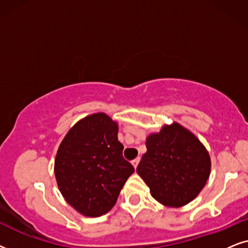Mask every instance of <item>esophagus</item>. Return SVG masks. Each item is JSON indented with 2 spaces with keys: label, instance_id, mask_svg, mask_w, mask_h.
Wrapping results in <instances>:
<instances>
[{
  "label": "esophagus",
  "instance_id": "esophagus-1",
  "mask_svg": "<svg viewBox=\"0 0 248 248\" xmlns=\"http://www.w3.org/2000/svg\"><path fill=\"white\" fill-rule=\"evenodd\" d=\"M140 157H137V158H135V160L133 161V162H131V163H133V166H134L135 169H136L137 166H138V163H140Z\"/></svg>",
  "mask_w": 248,
  "mask_h": 248
}]
</instances>
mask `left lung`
<instances>
[{"label": "left lung", "mask_w": 248, "mask_h": 248, "mask_svg": "<svg viewBox=\"0 0 248 248\" xmlns=\"http://www.w3.org/2000/svg\"><path fill=\"white\" fill-rule=\"evenodd\" d=\"M146 148L137 173L157 202L180 207L199 195L210 177L211 158L195 135L177 122L164 124L148 135Z\"/></svg>", "instance_id": "8db88e82"}]
</instances>
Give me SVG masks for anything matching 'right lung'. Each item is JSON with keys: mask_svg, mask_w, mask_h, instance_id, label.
I'll list each match as a JSON object with an SVG mask.
<instances>
[{"mask_svg": "<svg viewBox=\"0 0 248 248\" xmlns=\"http://www.w3.org/2000/svg\"><path fill=\"white\" fill-rule=\"evenodd\" d=\"M118 124L105 113L79 120L59 146L54 173L62 196L85 217H101L117 202L134 173L122 156Z\"/></svg>", "mask_w": 248, "mask_h": 248, "instance_id": "right-lung-1", "label": "right lung"}]
</instances>
